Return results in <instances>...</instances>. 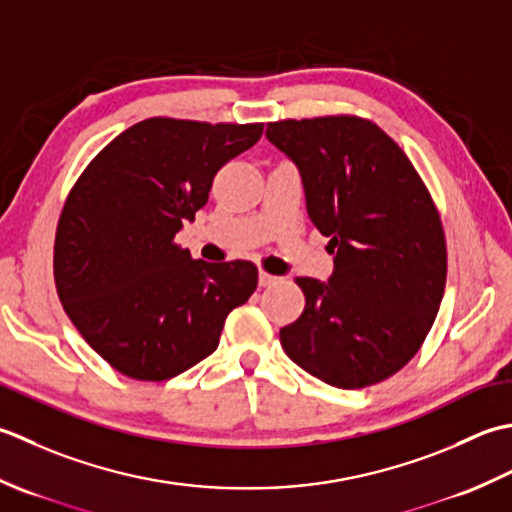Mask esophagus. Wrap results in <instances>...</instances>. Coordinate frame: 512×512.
Returning <instances> with one entry per match:
<instances>
[{"instance_id":"34e87169","label":"esophagus","mask_w":512,"mask_h":512,"mask_svg":"<svg viewBox=\"0 0 512 512\" xmlns=\"http://www.w3.org/2000/svg\"><path fill=\"white\" fill-rule=\"evenodd\" d=\"M276 276H271V274H267V271H260L258 274V285L260 287H269V285H274L276 283Z\"/></svg>"}]
</instances>
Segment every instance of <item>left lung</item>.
<instances>
[{
    "instance_id": "obj_1",
    "label": "left lung",
    "mask_w": 512,
    "mask_h": 512,
    "mask_svg": "<svg viewBox=\"0 0 512 512\" xmlns=\"http://www.w3.org/2000/svg\"><path fill=\"white\" fill-rule=\"evenodd\" d=\"M265 134L298 168L307 214L333 256L327 283L296 278L305 311L280 329V344L331 387L387 380L422 347L444 296L433 198L400 145L367 119H287Z\"/></svg>"
}]
</instances>
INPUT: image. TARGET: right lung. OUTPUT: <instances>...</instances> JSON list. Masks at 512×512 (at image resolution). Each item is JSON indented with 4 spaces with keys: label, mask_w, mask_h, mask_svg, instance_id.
<instances>
[{
    "label": "right lung",
    "mask_w": 512,
    "mask_h": 512,
    "mask_svg": "<svg viewBox=\"0 0 512 512\" xmlns=\"http://www.w3.org/2000/svg\"><path fill=\"white\" fill-rule=\"evenodd\" d=\"M263 123L154 117L103 148L72 187L55 236V285L72 325L123 375L170 380L216 351L254 294L249 260L205 263L174 243L223 165Z\"/></svg>",
    "instance_id": "obj_1"
}]
</instances>
